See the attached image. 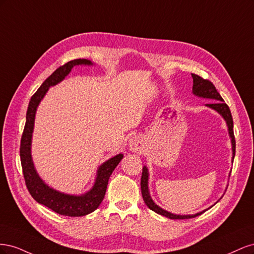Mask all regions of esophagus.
<instances>
[{"label":"esophagus","instance_id":"1","mask_svg":"<svg viewBox=\"0 0 254 254\" xmlns=\"http://www.w3.org/2000/svg\"><path fill=\"white\" fill-rule=\"evenodd\" d=\"M129 147L132 151H137L143 147V139L139 135H134L129 140Z\"/></svg>","mask_w":254,"mask_h":254}]
</instances>
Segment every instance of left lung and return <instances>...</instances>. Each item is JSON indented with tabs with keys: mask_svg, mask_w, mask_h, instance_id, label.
<instances>
[{
	"mask_svg": "<svg viewBox=\"0 0 254 254\" xmlns=\"http://www.w3.org/2000/svg\"><path fill=\"white\" fill-rule=\"evenodd\" d=\"M191 77H193V94L198 97H201V98L212 99L213 102H211L210 104H206L205 106L215 110L216 112H218L222 117V119L226 121V124L228 126L229 136H230V139H231L232 161H233L234 156H235V139H234V132H233V120H232L231 111H230L228 105L224 102V99H222V97L217 92L216 88L214 87V84L211 81L203 79L202 77H200V76H198L196 74H191ZM148 178H149L148 168L144 166L143 172H142V178H141L142 196H143L145 204L147 205L151 211L156 212L157 214L162 215V216H165L170 219H188V218L196 217V216H198V215L202 214L203 212H205L207 210L206 209V210H203L201 212L196 213V214H191V215H177V214H173L171 212L162 209V207L156 204V202L153 201L150 197L149 190H148ZM212 206H210V207H212Z\"/></svg>",
	"mask_w": 254,
	"mask_h": 254,
	"instance_id": "1",
	"label": "left lung"
}]
</instances>
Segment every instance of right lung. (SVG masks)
Returning a JSON list of instances; mask_svg holds the SVG:
<instances>
[{"instance_id": "obj_1", "label": "right lung", "mask_w": 254, "mask_h": 254, "mask_svg": "<svg viewBox=\"0 0 254 254\" xmlns=\"http://www.w3.org/2000/svg\"><path fill=\"white\" fill-rule=\"evenodd\" d=\"M75 65H93V63L88 59L71 60L63 66L58 67L49 78L44 80L29 101L26 112V123L20 146L22 170L29 194L38 203L48 206L49 209L60 215L71 217L84 216L97 209L105 197L111 174L124 157L123 153H119L98 166L93 187L87 193L81 195L65 194L53 189L49 187L37 173L32 157V140L37 108L49 89L63 81Z\"/></svg>"}]
</instances>
